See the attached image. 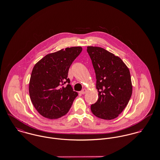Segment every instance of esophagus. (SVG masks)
I'll use <instances>...</instances> for the list:
<instances>
[{"mask_svg": "<svg viewBox=\"0 0 160 160\" xmlns=\"http://www.w3.org/2000/svg\"><path fill=\"white\" fill-rule=\"evenodd\" d=\"M87 92V89H83L80 92V93L81 94H85Z\"/></svg>", "mask_w": 160, "mask_h": 160, "instance_id": "34e87169", "label": "esophagus"}]
</instances>
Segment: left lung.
<instances>
[{
    "instance_id": "8db88e82",
    "label": "left lung",
    "mask_w": 160,
    "mask_h": 160,
    "mask_svg": "<svg viewBox=\"0 0 160 160\" xmlns=\"http://www.w3.org/2000/svg\"><path fill=\"white\" fill-rule=\"evenodd\" d=\"M87 51L98 92V99L91 105L92 112L103 119H113L124 110L132 95L129 69L119 57L103 48L89 46Z\"/></svg>"
}]
</instances>
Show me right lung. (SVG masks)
Listing matches in <instances>:
<instances>
[{"label": "right lung", "mask_w": 160, "mask_h": 160, "mask_svg": "<svg viewBox=\"0 0 160 160\" xmlns=\"http://www.w3.org/2000/svg\"><path fill=\"white\" fill-rule=\"evenodd\" d=\"M82 50L81 47L62 49L47 55L34 65L29 93L34 107L42 116L57 119L68 112L78 95L69 84V68Z\"/></svg>", "instance_id": "obj_1"}]
</instances>
